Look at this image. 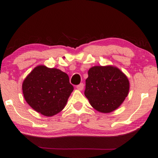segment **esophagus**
<instances>
[{
	"mask_svg": "<svg viewBox=\"0 0 158 158\" xmlns=\"http://www.w3.org/2000/svg\"><path fill=\"white\" fill-rule=\"evenodd\" d=\"M76 87L77 89H79V90H82V89L84 88V85H83V83H81V84L77 85Z\"/></svg>",
	"mask_w": 158,
	"mask_h": 158,
	"instance_id": "34e87169",
	"label": "esophagus"
}]
</instances>
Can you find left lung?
Masks as SVG:
<instances>
[{"instance_id":"left-lung-1","label":"left lung","mask_w":158,"mask_h":158,"mask_svg":"<svg viewBox=\"0 0 158 158\" xmlns=\"http://www.w3.org/2000/svg\"><path fill=\"white\" fill-rule=\"evenodd\" d=\"M85 95L97 111L110 113L119 106L129 91V81L118 68L94 66L88 71Z\"/></svg>"}]
</instances>
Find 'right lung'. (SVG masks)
<instances>
[{
    "label": "right lung",
    "mask_w": 158,
    "mask_h": 158,
    "mask_svg": "<svg viewBox=\"0 0 158 158\" xmlns=\"http://www.w3.org/2000/svg\"><path fill=\"white\" fill-rule=\"evenodd\" d=\"M73 90V86L65 73L45 65L35 68L23 83V93L27 102L46 116L60 112Z\"/></svg>",
    "instance_id": "right-lung-1"
}]
</instances>
